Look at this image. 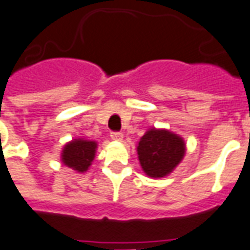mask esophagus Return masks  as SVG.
Wrapping results in <instances>:
<instances>
[{"label": "esophagus", "mask_w": 250, "mask_h": 250, "mask_svg": "<svg viewBox=\"0 0 250 250\" xmlns=\"http://www.w3.org/2000/svg\"><path fill=\"white\" fill-rule=\"evenodd\" d=\"M111 139L112 140H115V142H122V139H123V135L121 132H111Z\"/></svg>", "instance_id": "esophagus-1"}]
</instances>
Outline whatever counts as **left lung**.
<instances>
[{"label": "left lung", "mask_w": 250, "mask_h": 250, "mask_svg": "<svg viewBox=\"0 0 250 250\" xmlns=\"http://www.w3.org/2000/svg\"><path fill=\"white\" fill-rule=\"evenodd\" d=\"M143 171L150 178L170 174L186 153V144L180 135L165 128L146 129L136 146Z\"/></svg>", "instance_id": "left-lung-1"}]
</instances>
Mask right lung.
I'll return each mask as SVG.
<instances>
[{
    "label": "right lung",
    "instance_id": "obj_1",
    "mask_svg": "<svg viewBox=\"0 0 250 250\" xmlns=\"http://www.w3.org/2000/svg\"><path fill=\"white\" fill-rule=\"evenodd\" d=\"M97 148L98 143L94 140H87L83 138L73 139L62 146L60 159L65 167L73 169L77 173H85L89 170L94 160Z\"/></svg>",
    "mask_w": 250,
    "mask_h": 250
}]
</instances>
